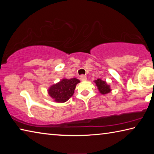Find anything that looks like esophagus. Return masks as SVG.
I'll use <instances>...</instances> for the list:
<instances>
[{"label": "esophagus", "instance_id": "1", "mask_svg": "<svg viewBox=\"0 0 154 154\" xmlns=\"http://www.w3.org/2000/svg\"><path fill=\"white\" fill-rule=\"evenodd\" d=\"M80 79H81V80H82V81H83V82H84V81H86L87 80V77H86V76H85V75H81Z\"/></svg>", "mask_w": 154, "mask_h": 154}]
</instances>
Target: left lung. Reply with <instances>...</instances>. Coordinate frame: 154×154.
<instances>
[{
	"mask_svg": "<svg viewBox=\"0 0 154 154\" xmlns=\"http://www.w3.org/2000/svg\"><path fill=\"white\" fill-rule=\"evenodd\" d=\"M94 82L96 86L98 87L99 92L102 94H106L111 92L110 87H109V85H107V83L105 81L101 80L100 79H98L95 80Z\"/></svg>",
	"mask_w": 154,
	"mask_h": 154,
	"instance_id": "obj_1",
	"label": "left lung"
}]
</instances>
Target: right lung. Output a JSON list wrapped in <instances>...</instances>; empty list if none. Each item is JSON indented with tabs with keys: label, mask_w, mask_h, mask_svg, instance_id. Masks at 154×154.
I'll return each instance as SVG.
<instances>
[{
	"label": "right lung",
	"mask_w": 154,
	"mask_h": 154,
	"mask_svg": "<svg viewBox=\"0 0 154 154\" xmlns=\"http://www.w3.org/2000/svg\"><path fill=\"white\" fill-rule=\"evenodd\" d=\"M80 81L76 78L63 79L56 84H54L48 90L49 95L56 102L64 103L73 95L76 85Z\"/></svg>",
	"instance_id": "right-lung-1"
}]
</instances>
